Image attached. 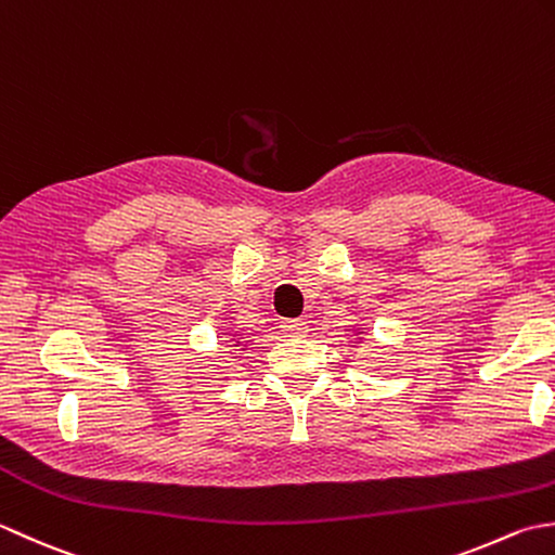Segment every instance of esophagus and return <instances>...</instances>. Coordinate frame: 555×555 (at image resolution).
I'll return each instance as SVG.
<instances>
[{
    "label": "esophagus",
    "instance_id": "1",
    "mask_svg": "<svg viewBox=\"0 0 555 555\" xmlns=\"http://www.w3.org/2000/svg\"><path fill=\"white\" fill-rule=\"evenodd\" d=\"M280 327H282V331H285L287 335H294V337H301V335L309 333L307 321H301V319H285V321H282Z\"/></svg>",
    "mask_w": 555,
    "mask_h": 555
}]
</instances>
